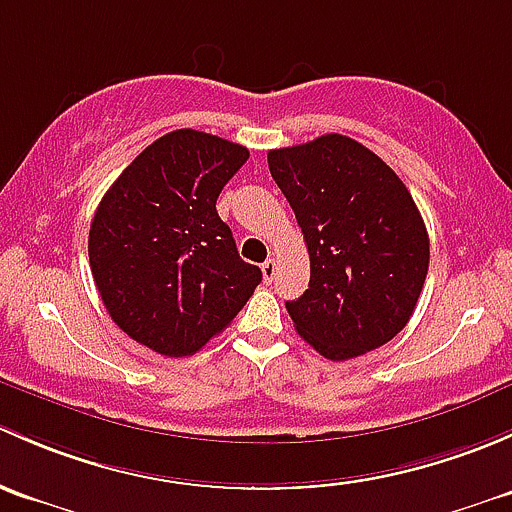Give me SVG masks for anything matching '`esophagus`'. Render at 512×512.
Here are the masks:
<instances>
[{"instance_id":"1","label":"esophagus","mask_w":512,"mask_h":512,"mask_svg":"<svg viewBox=\"0 0 512 512\" xmlns=\"http://www.w3.org/2000/svg\"><path fill=\"white\" fill-rule=\"evenodd\" d=\"M261 271H263V281L271 283L273 278H276V271H278L276 258H266V261H263V266H261Z\"/></svg>"}]
</instances>
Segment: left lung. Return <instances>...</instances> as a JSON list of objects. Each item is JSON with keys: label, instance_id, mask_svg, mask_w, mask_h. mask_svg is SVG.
Instances as JSON below:
<instances>
[{"label": "left lung", "instance_id": "1", "mask_svg": "<svg viewBox=\"0 0 512 512\" xmlns=\"http://www.w3.org/2000/svg\"><path fill=\"white\" fill-rule=\"evenodd\" d=\"M310 256L308 291L286 308L328 360L377 350L412 318L429 271V234L387 162L345 135L268 152Z\"/></svg>", "mask_w": 512, "mask_h": 512}]
</instances>
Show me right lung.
Masks as SVG:
<instances>
[{
  "label": "right lung",
  "instance_id": "add662e5",
  "mask_svg": "<svg viewBox=\"0 0 512 512\" xmlns=\"http://www.w3.org/2000/svg\"><path fill=\"white\" fill-rule=\"evenodd\" d=\"M246 160L244 145L175 130L100 199L88 234L93 281L113 323L157 355L202 350L261 283L217 214L221 189Z\"/></svg>",
  "mask_w": 512,
  "mask_h": 512
}]
</instances>
